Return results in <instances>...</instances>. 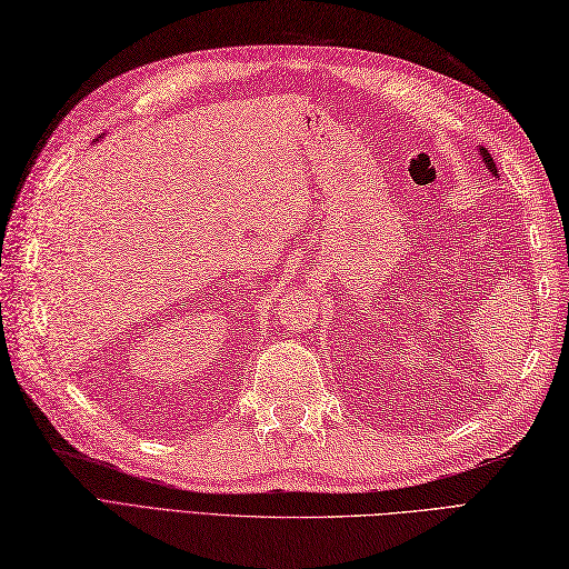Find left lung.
Returning <instances> with one entry per match:
<instances>
[{
	"label": "left lung",
	"instance_id": "8db88e82",
	"mask_svg": "<svg viewBox=\"0 0 569 569\" xmlns=\"http://www.w3.org/2000/svg\"><path fill=\"white\" fill-rule=\"evenodd\" d=\"M480 156H483V163L488 166V170H490L492 174H498V168H495V160H492V156H490L486 149H480Z\"/></svg>",
	"mask_w": 569,
	"mask_h": 569
}]
</instances>
